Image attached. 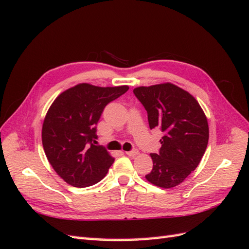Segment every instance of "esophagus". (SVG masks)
Returning <instances> with one entry per match:
<instances>
[{"instance_id": "esophagus-1", "label": "esophagus", "mask_w": 249, "mask_h": 249, "mask_svg": "<svg viewBox=\"0 0 249 249\" xmlns=\"http://www.w3.org/2000/svg\"><path fill=\"white\" fill-rule=\"evenodd\" d=\"M126 153V155H128V156H136V155H138L139 154V151L138 150H133V151H128V152H125Z\"/></svg>"}]
</instances>
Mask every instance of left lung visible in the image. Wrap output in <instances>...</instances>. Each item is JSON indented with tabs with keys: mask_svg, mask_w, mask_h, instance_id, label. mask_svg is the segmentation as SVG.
<instances>
[{
	"mask_svg": "<svg viewBox=\"0 0 249 249\" xmlns=\"http://www.w3.org/2000/svg\"><path fill=\"white\" fill-rule=\"evenodd\" d=\"M134 94L146 110L150 128L163 134L145 178L158 187H176L198 167L206 150V116L192 94L170 82L136 88Z\"/></svg>",
	"mask_w": 249,
	"mask_h": 249,
	"instance_id": "1",
	"label": "left lung"
}]
</instances>
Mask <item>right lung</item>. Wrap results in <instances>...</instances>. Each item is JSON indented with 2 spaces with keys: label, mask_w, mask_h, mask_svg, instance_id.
<instances>
[{
  "label": "right lung",
  "mask_w": 249,
  "mask_h": 249,
  "mask_svg": "<svg viewBox=\"0 0 249 249\" xmlns=\"http://www.w3.org/2000/svg\"><path fill=\"white\" fill-rule=\"evenodd\" d=\"M128 89L79 83L61 93L50 106L41 140L50 165L67 184L88 187L106 177L114 158L105 147L94 144L96 125L106 106Z\"/></svg>",
  "instance_id": "add662e5"
}]
</instances>
